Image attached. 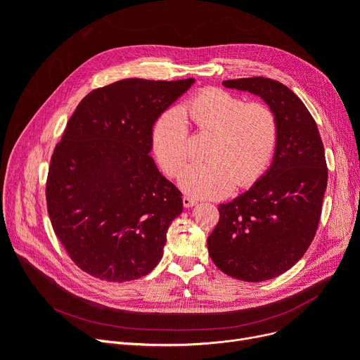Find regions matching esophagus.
I'll return each instance as SVG.
<instances>
[{"label": "esophagus", "instance_id": "esophagus-1", "mask_svg": "<svg viewBox=\"0 0 360 360\" xmlns=\"http://www.w3.org/2000/svg\"><path fill=\"white\" fill-rule=\"evenodd\" d=\"M182 202H184V205L186 207V209H190V207H193V205L197 204V200H194V198H191V197H184V198H182Z\"/></svg>", "mask_w": 360, "mask_h": 360}]
</instances>
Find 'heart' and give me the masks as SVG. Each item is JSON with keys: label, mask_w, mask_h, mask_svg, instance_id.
<instances>
[{"label": "heart", "mask_w": 360, "mask_h": 360, "mask_svg": "<svg viewBox=\"0 0 360 360\" xmlns=\"http://www.w3.org/2000/svg\"><path fill=\"white\" fill-rule=\"evenodd\" d=\"M185 115L200 131L213 134L204 155L207 162L186 166L179 174L185 193L220 197L232 185H251L267 169L278 137L273 109L221 89H205L182 109L163 110L151 127V150L167 175H176L190 155Z\"/></svg>", "instance_id": "1"}]
</instances>
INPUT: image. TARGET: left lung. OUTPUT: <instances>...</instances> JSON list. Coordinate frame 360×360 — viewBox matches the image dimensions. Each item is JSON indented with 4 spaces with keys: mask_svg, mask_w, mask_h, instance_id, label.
<instances>
[{
    "mask_svg": "<svg viewBox=\"0 0 360 360\" xmlns=\"http://www.w3.org/2000/svg\"><path fill=\"white\" fill-rule=\"evenodd\" d=\"M223 86L266 102L276 113L278 137L267 172L247 193L219 205L207 247L228 276L270 280L292 269L316 233L328 179L324 146L309 110L288 86L266 77Z\"/></svg>",
    "mask_w": 360,
    "mask_h": 360,
    "instance_id": "1",
    "label": "left lung"
}]
</instances>
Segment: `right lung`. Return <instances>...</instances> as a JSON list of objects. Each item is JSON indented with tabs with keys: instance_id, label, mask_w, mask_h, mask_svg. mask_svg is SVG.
Segmentation results:
<instances>
[{
	"instance_id": "add662e5",
	"label": "right lung",
	"mask_w": 360,
	"mask_h": 360,
	"mask_svg": "<svg viewBox=\"0 0 360 360\" xmlns=\"http://www.w3.org/2000/svg\"><path fill=\"white\" fill-rule=\"evenodd\" d=\"M194 79H125L90 91L55 146L46 179L53 232L75 266L105 281L153 270L182 194L148 153L151 127Z\"/></svg>"
}]
</instances>
